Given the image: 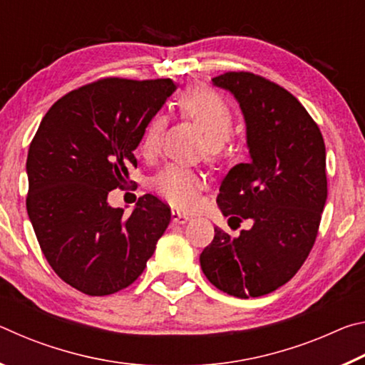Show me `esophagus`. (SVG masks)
<instances>
[{
    "label": "esophagus",
    "instance_id": "34e87169",
    "mask_svg": "<svg viewBox=\"0 0 365 365\" xmlns=\"http://www.w3.org/2000/svg\"><path fill=\"white\" fill-rule=\"evenodd\" d=\"M188 220H190V215L188 214H182V212H178V211H172V222H174V224L183 225V224H187Z\"/></svg>",
    "mask_w": 365,
    "mask_h": 365
}]
</instances>
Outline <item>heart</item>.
Returning <instances> with one entry per match:
<instances>
[{
	"mask_svg": "<svg viewBox=\"0 0 365 365\" xmlns=\"http://www.w3.org/2000/svg\"><path fill=\"white\" fill-rule=\"evenodd\" d=\"M180 114L193 120L206 133L205 153L207 158H215L222 145L233 128V113L224 98L207 88H190L180 95L177 101ZM164 115H154L146 123L140 140V153L148 160L158 158L163 146L165 132ZM202 178L200 174L182 165L170 164L154 177L153 188L156 193L180 209H191L200 201V188Z\"/></svg>",
	"mask_w": 365,
	"mask_h": 365,
	"instance_id": "heart-1",
	"label": "heart"
}]
</instances>
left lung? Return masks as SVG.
<instances>
[{"label":"left lung","mask_w":365,"mask_h":365,"mask_svg":"<svg viewBox=\"0 0 365 365\" xmlns=\"http://www.w3.org/2000/svg\"><path fill=\"white\" fill-rule=\"evenodd\" d=\"M212 83L238 101L250 163L228 170L217 205L230 237L215 227L200 256L215 288L237 298L269 294L292 280L311 252L327 201L325 143L317 123L283 86L251 72H225Z\"/></svg>","instance_id":"1"}]
</instances>
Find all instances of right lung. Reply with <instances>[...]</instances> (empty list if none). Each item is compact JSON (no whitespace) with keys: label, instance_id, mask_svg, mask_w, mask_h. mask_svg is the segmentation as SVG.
<instances>
[{"label":"right lung","instance_id":"1","mask_svg":"<svg viewBox=\"0 0 365 365\" xmlns=\"http://www.w3.org/2000/svg\"><path fill=\"white\" fill-rule=\"evenodd\" d=\"M177 85L170 78H101L53 104L27 156V212L53 270L78 292L106 296L138 279L170 222L153 195L133 212L110 207L141 135Z\"/></svg>","mask_w":365,"mask_h":365}]
</instances>
